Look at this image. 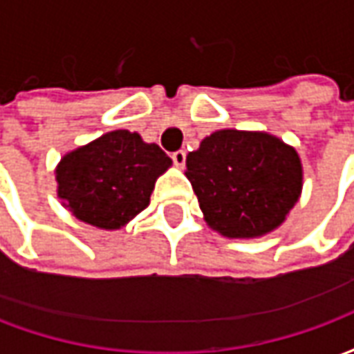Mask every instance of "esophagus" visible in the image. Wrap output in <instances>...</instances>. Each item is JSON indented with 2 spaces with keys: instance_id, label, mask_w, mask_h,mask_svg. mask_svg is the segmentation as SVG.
Instances as JSON below:
<instances>
[{
  "instance_id": "1",
  "label": "esophagus",
  "mask_w": 354,
  "mask_h": 354,
  "mask_svg": "<svg viewBox=\"0 0 354 354\" xmlns=\"http://www.w3.org/2000/svg\"><path fill=\"white\" fill-rule=\"evenodd\" d=\"M172 161H174V165H176L178 169H182L185 165V151L184 149H180V151H174L172 153Z\"/></svg>"
}]
</instances>
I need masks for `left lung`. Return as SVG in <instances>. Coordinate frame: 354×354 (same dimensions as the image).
<instances>
[{"mask_svg":"<svg viewBox=\"0 0 354 354\" xmlns=\"http://www.w3.org/2000/svg\"><path fill=\"white\" fill-rule=\"evenodd\" d=\"M185 167L205 220L223 237L277 230L301 195L297 151L267 132H212L187 155Z\"/></svg>","mask_w":354,"mask_h":354,"instance_id":"left-lung-1","label":"left lung"}]
</instances>
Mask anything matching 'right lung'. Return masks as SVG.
<instances>
[{
	"label": "right lung",
	"instance_id": "obj_1",
	"mask_svg": "<svg viewBox=\"0 0 354 354\" xmlns=\"http://www.w3.org/2000/svg\"><path fill=\"white\" fill-rule=\"evenodd\" d=\"M170 165L169 155L138 132H106L60 159L58 197L81 222L119 230L149 205L157 178Z\"/></svg>",
	"mask_w": 354,
	"mask_h": 354
}]
</instances>
